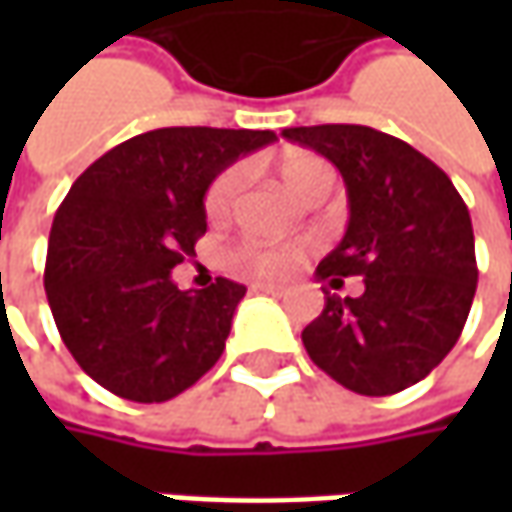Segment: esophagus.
<instances>
[{
  "mask_svg": "<svg viewBox=\"0 0 512 512\" xmlns=\"http://www.w3.org/2000/svg\"><path fill=\"white\" fill-rule=\"evenodd\" d=\"M256 293H267V296H285V287L279 285H253Z\"/></svg>",
  "mask_w": 512,
  "mask_h": 512,
  "instance_id": "esophagus-1",
  "label": "esophagus"
}]
</instances>
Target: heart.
<instances>
[{
    "label": "heart",
    "instance_id": "obj_1",
    "mask_svg": "<svg viewBox=\"0 0 512 512\" xmlns=\"http://www.w3.org/2000/svg\"><path fill=\"white\" fill-rule=\"evenodd\" d=\"M279 179L285 190L299 202L322 199L333 185V168L322 156L307 153V150H290L279 162ZM245 182V168L230 165L225 168L205 190L202 210L210 222H222L230 216L236 193ZM307 256L305 245H259V242H239L225 253V262L230 270H239L256 279H285L296 267L302 265Z\"/></svg>",
    "mask_w": 512,
    "mask_h": 512
}]
</instances>
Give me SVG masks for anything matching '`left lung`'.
<instances>
[{
    "instance_id": "8db88e82",
    "label": "left lung",
    "mask_w": 512,
    "mask_h": 512,
    "mask_svg": "<svg viewBox=\"0 0 512 512\" xmlns=\"http://www.w3.org/2000/svg\"><path fill=\"white\" fill-rule=\"evenodd\" d=\"M342 173L350 222L316 267L330 287L362 276V296L325 290L302 330L307 356L353 393L390 396L442 362L476 296V245L450 176L407 142L364 125L285 128Z\"/></svg>"
}]
</instances>
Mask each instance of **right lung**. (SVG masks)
<instances>
[{
    "instance_id": "add662e5",
    "label": "right lung",
    "mask_w": 512,
    "mask_h": 512,
    "mask_svg": "<svg viewBox=\"0 0 512 512\" xmlns=\"http://www.w3.org/2000/svg\"><path fill=\"white\" fill-rule=\"evenodd\" d=\"M273 130L159 128L96 159L53 216L45 293L70 356L128 402H168L225 350L245 285L179 290L170 270L205 236L207 185Z\"/></svg>"
}]
</instances>
